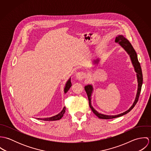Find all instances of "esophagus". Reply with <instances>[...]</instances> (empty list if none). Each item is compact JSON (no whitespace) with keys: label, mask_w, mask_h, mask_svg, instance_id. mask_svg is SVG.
I'll use <instances>...</instances> for the list:
<instances>
[{"label":"esophagus","mask_w":151,"mask_h":151,"mask_svg":"<svg viewBox=\"0 0 151 151\" xmlns=\"http://www.w3.org/2000/svg\"><path fill=\"white\" fill-rule=\"evenodd\" d=\"M85 76H86V73L83 71H80L76 74V78L78 80H83L85 77Z\"/></svg>","instance_id":"34e87169"}]
</instances>
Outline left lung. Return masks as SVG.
<instances>
[{
	"label": "left lung",
	"instance_id": "1",
	"mask_svg": "<svg viewBox=\"0 0 151 151\" xmlns=\"http://www.w3.org/2000/svg\"><path fill=\"white\" fill-rule=\"evenodd\" d=\"M115 42L119 43V45L120 46H121L125 50V51L127 53V54L129 55L132 65H133L134 68V71L137 73L136 75H137V83H138L137 92L135 100H134L132 105L127 110L125 111L123 113H120V114H116V115H107V114H102V113L98 112L94 108H93V106H92V104H91V96H92V94L93 93V88L92 84H88L86 86H85L84 89H85L86 94L88 95L89 107L91 109L93 113L96 116H98L99 119H114V118H117V117L122 116L128 113L133 109V108L135 106V105H136V104L137 103L138 98H139V94L141 92L143 78H142V70H141V65H140V64H139L138 58H137V53L135 51L134 49L133 48L132 46L131 45V44L130 43L129 41L122 35H119L116 37ZM99 62H100V59L98 58L96 60H93L92 61V62H93L92 63H93V65H98Z\"/></svg>",
	"mask_w": 151,
	"mask_h": 151
}]
</instances>
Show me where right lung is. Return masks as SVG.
<instances>
[{
  "label": "right lung",
  "mask_w": 151,
  "mask_h": 151,
  "mask_svg": "<svg viewBox=\"0 0 151 151\" xmlns=\"http://www.w3.org/2000/svg\"><path fill=\"white\" fill-rule=\"evenodd\" d=\"M72 84L71 83V77H70V78L67 81L65 84V88H64V92L65 93H66L67 92V91L69 90ZM66 108L64 107L63 108L62 110L58 113V114L50 117H46V118H37L38 120H44V121H55V120H59L60 119H62V117L63 116V114H65V111Z\"/></svg>",
  "instance_id": "add662e5"
}]
</instances>
